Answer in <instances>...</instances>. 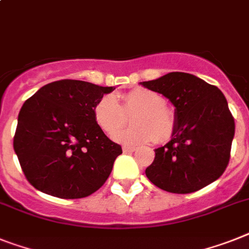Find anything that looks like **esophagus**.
<instances>
[{
	"mask_svg": "<svg viewBox=\"0 0 249 249\" xmlns=\"http://www.w3.org/2000/svg\"><path fill=\"white\" fill-rule=\"evenodd\" d=\"M123 153H133V151H136V147L133 146H127V145H124V146L122 147Z\"/></svg>",
	"mask_w": 249,
	"mask_h": 249,
	"instance_id": "obj_1",
	"label": "esophagus"
}]
</instances>
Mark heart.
Segmentation results:
<instances>
[{
    "label": "heart",
    "mask_w": 249,
    "mask_h": 249,
    "mask_svg": "<svg viewBox=\"0 0 249 249\" xmlns=\"http://www.w3.org/2000/svg\"><path fill=\"white\" fill-rule=\"evenodd\" d=\"M122 108L116 96L106 94L95 103L92 114L96 124L106 133H112L124 122L123 110H137L131 115L132 126L113 133V140L124 145H143L157 139L166 141L176 129V116L165 107V99L155 91L133 89L122 98Z\"/></svg>",
    "instance_id": "obj_1"
}]
</instances>
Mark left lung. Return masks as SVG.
I'll list each match as a JSON object with an SVG mask.
<instances>
[{
    "label": "left lung",
    "mask_w": 249,
    "mask_h": 249,
    "mask_svg": "<svg viewBox=\"0 0 249 249\" xmlns=\"http://www.w3.org/2000/svg\"><path fill=\"white\" fill-rule=\"evenodd\" d=\"M174 106L176 129L145 173L151 183L172 194H191L216 180L231 159L235 123L216 86L186 72H169L140 83Z\"/></svg>",
    "instance_id": "8db88e82"
}]
</instances>
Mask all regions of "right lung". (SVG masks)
Here are the masks:
<instances>
[{
    "instance_id": "add662e5",
    "label": "right lung",
    "mask_w": 249,
    "mask_h": 249,
    "mask_svg": "<svg viewBox=\"0 0 249 249\" xmlns=\"http://www.w3.org/2000/svg\"><path fill=\"white\" fill-rule=\"evenodd\" d=\"M113 86L80 80L47 84L18 117L14 150L26 179L43 194L83 198L108 179L122 147L96 124L92 109Z\"/></svg>"
}]
</instances>
